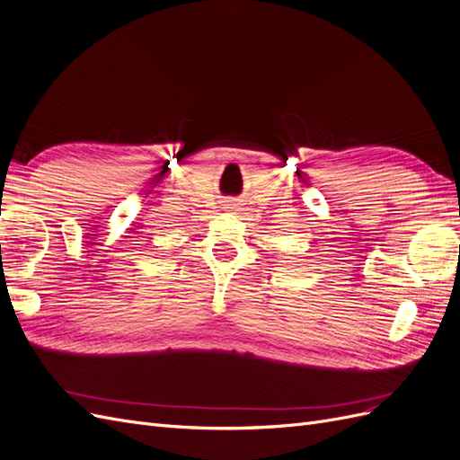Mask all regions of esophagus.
Listing matches in <instances>:
<instances>
[{
    "instance_id": "obj_1",
    "label": "esophagus",
    "mask_w": 460,
    "mask_h": 460,
    "mask_svg": "<svg viewBox=\"0 0 460 460\" xmlns=\"http://www.w3.org/2000/svg\"><path fill=\"white\" fill-rule=\"evenodd\" d=\"M225 208H226V211H234V208H235V205H234V203H228V205H226Z\"/></svg>"
}]
</instances>
